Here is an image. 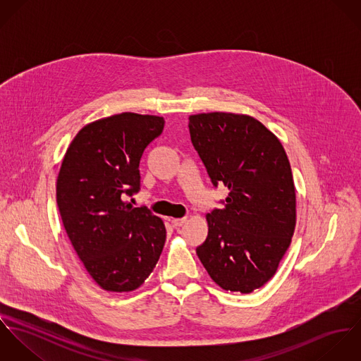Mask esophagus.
<instances>
[{
	"label": "esophagus",
	"instance_id": "obj_1",
	"mask_svg": "<svg viewBox=\"0 0 361 361\" xmlns=\"http://www.w3.org/2000/svg\"><path fill=\"white\" fill-rule=\"evenodd\" d=\"M186 221H188V218H172V219H171V224H172L175 228H180V226H183V225L186 224Z\"/></svg>",
	"mask_w": 361,
	"mask_h": 361
}]
</instances>
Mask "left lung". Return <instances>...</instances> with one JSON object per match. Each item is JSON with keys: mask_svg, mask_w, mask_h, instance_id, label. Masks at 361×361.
Returning <instances> with one entry per match:
<instances>
[{"mask_svg": "<svg viewBox=\"0 0 361 361\" xmlns=\"http://www.w3.org/2000/svg\"><path fill=\"white\" fill-rule=\"evenodd\" d=\"M189 130L214 186L229 190L225 207L207 214L208 235L196 253L224 290L252 293L275 275L292 242L290 162L279 139L250 115H190Z\"/></svg>", "mask_w": 361, "mask_h": 361, "instance_id": "left-lung-1", "label": "left lung"}]
</instances>
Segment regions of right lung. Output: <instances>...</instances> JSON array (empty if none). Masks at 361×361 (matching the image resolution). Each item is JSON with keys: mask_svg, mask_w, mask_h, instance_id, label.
Listing matches in <instances>:
<instances>
[{"mask_svg": "<svg viewBox=\"0 0 361 361\" xmlns=\"http://www.w3.org/2000/svg\"><path fill=\"white\" fill-rule=\"evenodd\" d=\"M164 118L115 114L85 125L71 142L56 178V204L86 271L106 292L142 286L161 256L164 221L126 202L139 190V164L161 135Z\"/></svg>", "mask_w": 361, "mask_h": 361, "instance_id": "right-lung-1", "label": "right lung"}]
</instances>
